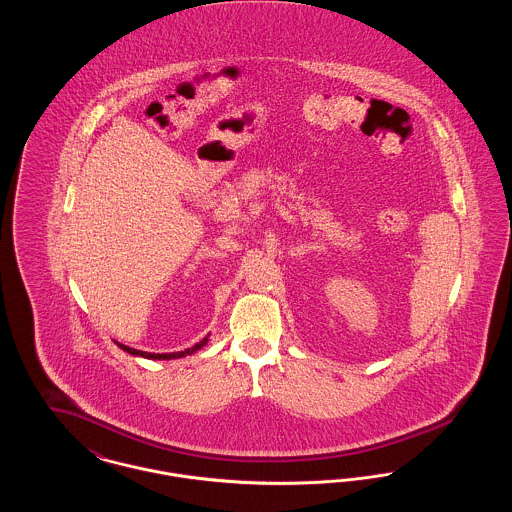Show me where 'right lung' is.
<instances>
[{
    "mask_svg": "<svg viewBox=\"0 0 512 512\" xmlns=\"http://www.w3.org/2000/svg\"><path fill=\"white\" fill-rule=\"evenodd\" d=\"M207 343V338H203V340L199 341V343H195L194 347H190V349H186V351H178V353H147V351H138V349H132V347H128V345H122L117 341V345L121 347L122 351H126V353H130V355H136V357H144V359H178V357H186V355H192L195 353L197 349H201L203 345Z\"/></svg>",
    "mask_w": 512,
    "mask_h": 512,
    "instance_id": "right-lung-1",
    "label": "right lung"
}]
</instances>
